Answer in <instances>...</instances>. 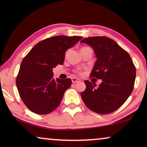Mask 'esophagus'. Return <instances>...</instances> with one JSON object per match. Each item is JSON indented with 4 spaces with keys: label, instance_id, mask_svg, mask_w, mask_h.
<instances>
[{
    "label": "esophagus",
    "instance_id": "obj_1",
    "mask_svg": "<svg viewBox=\"0 0 147 147\" xmlns=\"http://www.w3.org/2000/svg\"><path fill=\"white\" fill-rule=\"evenodd\" d=\"M71 81H72V83L75 84V83H77V82H80V80L78 79V78H73L71 79Z\"/></svg>",
    "mask_w": 147,
    "mask_h": 147
}]
</instances>
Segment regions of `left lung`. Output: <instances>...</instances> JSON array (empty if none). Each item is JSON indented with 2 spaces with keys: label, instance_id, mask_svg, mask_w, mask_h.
<instances>
[{
  "label": "left lung",
  "instance_id": "left-lung-1",
  "mask_svg": "<svg viewBox=\"0 0 147 147\" xmlns=\"http://www.w3.org/2000/svg\"><path fill=\"white\" fill-rule=\"evenodd\" d=\"M81 43L91 46L97 60L90 76L101 79L96 87L86 80V88L82 99L92 111L107 114L118 109L128 99L134 88L136 68L127 52L114 40L106 37H92Z\"/></svg>",
  "mask_w": 147,
  "mask_h": 147
}]
</instances>
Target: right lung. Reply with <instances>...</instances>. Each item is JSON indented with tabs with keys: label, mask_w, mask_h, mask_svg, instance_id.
<instances>
[{
	"label": "right lung",
	"mask_w": 147,
	"mask_h": 147,
	"mask_svg": "<svg viewBox=\"0 0 147 147\" xmlns=\"http://www.w3.org/2000/svg\"><path fill=\"white\" fill-rule=\"evenodd\" d=\"M82 37L58 35L44 39L24 57L16 79L20 97L31 112L47 114L59 106L71 85L69 78H53V68L62 65L65 51Z\"/></svg>",
	"instance_id": "add662e5"
}]
</instances>
